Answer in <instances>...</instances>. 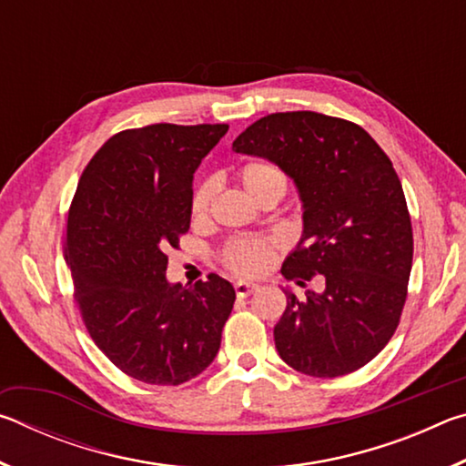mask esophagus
I'll use <instances>...</instances> for the list:
<instances>
[{"label": "esophagus", "mask_w": 466, "mask_h": 466, "mask_svg": "<svg viewBox=\"0 0 466 466\" xmlns=\"http://www.w3.org/2000/svg\"><path fill=\"white\" fill-rule=\"evenodd\" d=\"M257 289H258L257 283H248V281H236L234 283V291H236V296H238V298H247Z\"/></svg>", "instance_id": "34e87169"}]
</instances>
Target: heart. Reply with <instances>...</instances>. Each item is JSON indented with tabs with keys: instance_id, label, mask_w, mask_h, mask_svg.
Listing matches in <instances>:
<instances>
[{
	"instance_id": "heart-1",
	"label": "heart",
	"mask_w": 466,
	"mask_h": 466,
	"mask_svg": "<svg viewBox=\"0 0 466 466\" xmlns=\"http://www.w3.org/2000/svg\"><path fill=\"white\" fill-rule=\"evenodd\" d=\"M236 178L247 188L250 197L261 203L271 195H283L288 188V175L279 164L271 160H248L236 168ZM211 203V185L205 180L193 188L191 195V216L201 219L208 216ZM279 250V240L269 236H240L224 244L219 252V261L228 271L242 278H257L263 275L273 265Z\"/></svg>"
}]
</instances>
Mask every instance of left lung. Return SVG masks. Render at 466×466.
I'll return each mask as SVG.
<instances>
[{"label":"left lung","mask_w":466,"mask_h":466,"mask_svg":"<svg viewBox=\"0 0 466 466\" xmlns=\"http://www.w3.org/2000/svg\"><path fill=\"white\" fill-rule=\"evenodd\" d=\"M232 147L279 164L302 197L304 236L283 278L325 279L322 294L283 289L281 360L317 378L356 372L397 330L411 275V216L390 157L360 125L312 110L267 115Z\"/></svg>","instance_id":"left-lung-1"}]
</instances>
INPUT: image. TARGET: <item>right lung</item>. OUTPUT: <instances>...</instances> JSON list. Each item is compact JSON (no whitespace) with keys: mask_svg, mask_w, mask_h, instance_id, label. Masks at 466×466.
I'll return each mask as SVG.
<instances>
[{"mask_svg":"<svg viewBox=\"0 0 466 466\" xmlns=\"http://www.w3.org/2000/svg\"><path fill=\"white\" fill-rule=\"evenodd\" d=\"M228 125L156 123L110 137L69 205L66 258L92 341L139 382L178 386L222 343L234 288L216 273L167 281L168 248L191 224L193 172Z\"/></svg>","mask_w":466,"mask_h":466,"instance_id":"right-lung-1","label":"right lung"}]
</instances>
